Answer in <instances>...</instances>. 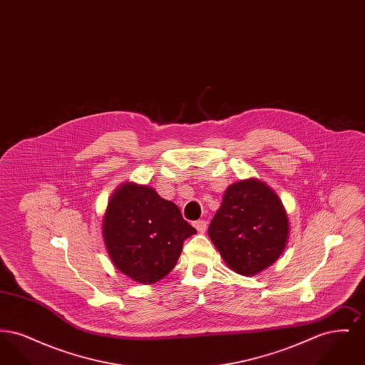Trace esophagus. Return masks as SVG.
<instances>
[{"mask_svg":"<svg viewBox=\"0 0 365 365\" xmlns=\"http://www.w3.org/2000/svg\"><path fill=\"white\" fill-rule=\"evenodd\" d=\"M192 225L197 228L198 232H205V230H207V222L205 220H197Z\"/></svg>","mask_w":365,"mask_h":365,"instance_id":"obj_1","label":"esophagus"}]
</instances>
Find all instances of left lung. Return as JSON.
<instances>
[{
	"instance_id": "obj_1",
	"label": "left lung",
	"mask_w": 365,
	"mask_h": 365,
	"mask_svg": "<svg viewBox=\"0 0 365 365\" xmlns=\"http://www.w3.org/2000/svg\"><path fill=\"white\" fill-rule=\"evenodd\" d=\"M208 234L227 265L250 277L278 260L289 220L278 195L260 180L247 179L227 189Z\"/></svg>"
}]
</instances>
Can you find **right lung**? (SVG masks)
I'll list each match as a JSON object with an SVG mask.
<instances>
[{"label": "right lung", "instance_id": "right-lung-1", "mask_svg": "<svg viewBox=\"0 0 365 365\" xmlns=\"http://www.w3.org/2000/svg\"><path fill=\"white\" fill-rule=\"evenodd\" d=\"M195 232L174 202L135 183H125L115 192L103 226L110 260L123 274L145 284L173 271L183 242Z\"/></svg>", "mask_w": 365, "mask_h": 365}]
</instances>
